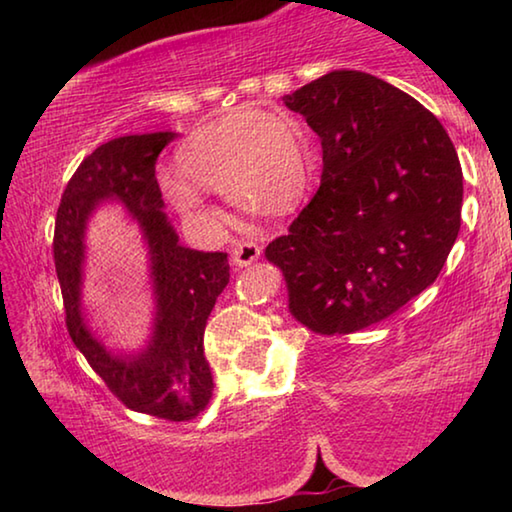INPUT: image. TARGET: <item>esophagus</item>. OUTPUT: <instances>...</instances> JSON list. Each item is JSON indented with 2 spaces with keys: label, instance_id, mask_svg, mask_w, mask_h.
Listing matches in <instances>:
<instances>
[{
  "label": "esophagus",
  "instance_id": "obj_1",
  "mask_svg": "<svg viewBox=\"0 0 512 512\" xmlns=\"http://www.w3.org/2000/svg\"><path fill=\"white\" fill-rule=\"evenodd\" d=\"M259 257V246L253 244V241H237L232 246V264L244 268L250 266Z\"/></svg>",
  "mask_w": 512,
  "mask_h": 512
}]
</instances>
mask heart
<instances>
[{
  "instance_id": "1",
  "label": "heart",
  "mask_w": 512,
  "mask_h": 512,
  "mask_svg": "<svg viewBox=\"0 0 512 512\" xmlns=\"http://www.w3.org/2000/svg\"><path fill=\"white\" fill-rule=\"evenodd\" d=\"M176 173L162 192L198 230L216 235L225 216L201 189H214L253 214L280 216L300 203L309 160L296 119L264 108H237L189 133L176 151Z\"/></svg>"
}]
</instances>
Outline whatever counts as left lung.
Wrapping results in <instances>:
<instances>
[{"mask_svg": "<svg viewBox=\"0 0 512 512\" xmlns=\"http://www.w3.org/2000/svg\"><path fill=\"white\" fill-rule=\"evenodd\" d=\"M284 103L320 137L323 176L264 255L280 266L298 323L359 332L443 271L461 230V162L420 101L372 74L334 69Z\"/></svg>", "mask_w": 512, "mask_h": 512, "instance_id": "obj_1", "label": "left lung"}]
</instances>
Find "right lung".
I'll return each instance as SVG.
<instances>
[{"label":"right lung","mask_w":512,"mask_h":512,"mask_svg":"<svg viewBox=\"0 0 512 512\" xmlns=\"http://www.w3.org/2000/svg\"><path fill=\"white\" fill-rule=\"evenodd\" d=\"M173 137L176 133L124 135L101 144L81 162L56 214L54 262L67 332L110 393L137 413L185 422L196 418L212 397L203 334L216 298L230 282V264L225 253L180 246L162 212L155 160ZM101 200L124 202L150 246L156 320L150 345L135 355L110 353L82 318L84 228Z\"/></svg>","instance_id":"add662e5"}]
</instances>
